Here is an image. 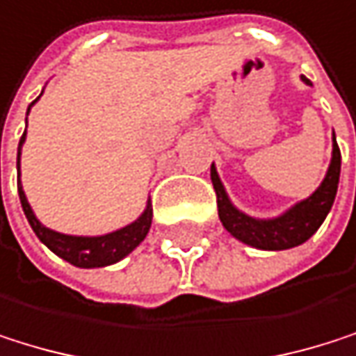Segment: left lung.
<instances>
[{
	"instance_id": "obj_1",
	"label": "left lung",
	"mask_w": 356,
	"mask_h": 356,
	"mask_svg": "<svg viewBox=\"0 0 356 356\" xmlns=\"http://www.w3.org/2000/svg\"><path fill=\"white\" fill-rule=\"evenodd\" d=\"M302 82L312 86L310 80L304 78V75H302ZM340 164H342V156H340V147H338L336 135H334L332 162H329V168L325 172V179L321 181V186L308 198L296 202L281 215L259 219V217H251L234 207V202L230 200V196H227V192L219 179L215 162H213L211 164V181H213V188L217 194L219 219L227 232H230L236 241H241L249 247H255L261 251L293 249V247L306 243L321 227L327 213L332 211L336 194H338Z\"/></svg>"
}]
</instances>
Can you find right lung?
Listing matches in <instances>:
<instances>
[{
    "label": "right lung",
    "mask_w": 356,
    "mask_h": 356,
    "mask_svg": "<svg viewBox=\"0 0 356 356\" xmlns=\"http://www.w3.org/2000/svg\"><path fill=\"white\" fill-rule=\"evenodd\" d=\"M42 97V95H40ZM40 97L29 105L27 109V115L31 111V107L40 101ZM27 139V129H24L22 137H20V143H18V154H16V170H18V198H20V204H22V211L27 215V221L29 225L33 227L35 236L54 253L58 255L60 259L69 261L71 266L75 268H103V266H111L120 259H124L129 253H133L141 243L143 238L147 236L149 227H152V204L147 200L143 213L129 225L120 227V230H113V232H107V234H101V236H73V234H63V232H56V230H50L46 227L33 213L29 200H27V194L22 190V184H20V149H22V143Z\"/></svg>",
    "instance_id": "1"
}]
</instances>
